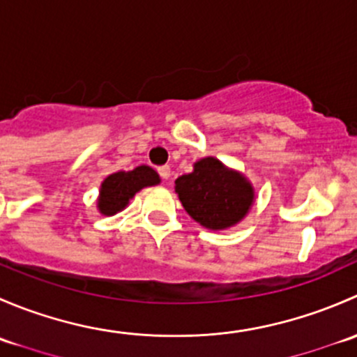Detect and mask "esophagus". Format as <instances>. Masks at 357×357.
Listing matches in <instances>:
<instances>
[{
  "instance_id": "obj_1",
  "label": "esophagus",
  "mask_w": 357,
  "mask_h": 357,
  "mask_svg": "<svg viewBox=\"0 0 357 357\" xmlns=\"http://www.w3.org/2000/svg\"><path fill=\"white\" fill-rule=\"evenodd\" d=\"M158 174H160V178L164 179V181H167V179L171 178V167H169V165H162V167H158Z\"/></svg>"
}]
</instances>
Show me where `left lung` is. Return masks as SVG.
Here are the masks:
<instances>
[{"label": "left lung", "instance_id": "obj_1", "mask_svg": "<svg viewBox=\"0 0 357 357\" xmlns=\"http://www.w3.org/2000/svg\"><path fill=\"white\" fill-rule=\"evenodd\" d=\"M178 199L200 226L221 231L243 221L255 202L252 183L215 157H204L174 181Z\"/></svg>", "mask_w": 357, "mask_h": 357}]
</instances>
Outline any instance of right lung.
<instances>
[{
	"mask_svg": "<svg viewBox=\"0 0 357 357\" xmlns=\"http://www.w3.org/2000/svg\"><path fill=\"white\" fill-rule=\"evenodd\" d=\"M160 183V176L150 165H138L132 171H119L107 176L100 185L96 208L102 215H115L124 211L138 192Z\"/></svg>",
	"mask_w": 357,
	"mask_h": 357,
	"instance_id": "right-lung-1",
	"label": "right lung"
}]
</instances>
